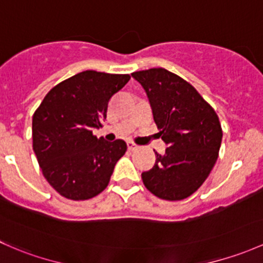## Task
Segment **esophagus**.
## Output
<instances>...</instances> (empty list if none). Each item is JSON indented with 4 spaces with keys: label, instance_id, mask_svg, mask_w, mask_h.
Here are the masks:
<instances>
[{
    "label": "esophagus",
    "instance_id": "esophagus-1",
    "mask_svg": "<svg viewBox=\"0 0 263 263\" xmlns=\"http://www.w3.org/2000/svg\"><path fill=\"white\" fill-rule=\"evenodd\" d=\"M127 146H128V150L129 151H134V150H136L137 147H139V146H137L136 143L131 142V141H129V142H127Z\"/></svg>",
    "mask_w": 263,
    "mask_h": 263
}]
</instances>
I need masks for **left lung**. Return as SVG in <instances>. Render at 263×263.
<instances>
[{
	"instance_id": "left-lung-1",
	"label": "left lung",
	"mask_w": 263,
	"mask_h": 263,
	"mask_svg": "<svg viewBox=\"0 0 263 263\" xmlns=\"http://www.w3.org/2000/svg\"><path fill=\"white\" fill-rule=\"evenodd\" d=\"M153 108L159 135L167 145L156 154L145 186L165 200H181L201 186L218 159L222 127L215 110L192 84L162 68L135 71ZM155 151V150H154Z\"/></svg>"
}]
</instances>
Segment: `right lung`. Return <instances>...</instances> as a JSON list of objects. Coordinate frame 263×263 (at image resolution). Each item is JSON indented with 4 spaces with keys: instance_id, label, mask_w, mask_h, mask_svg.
<instances>
[{
    "instance_id": "1",
    "label": "right lung",
    "mask_w": 263,
    "mask_h": 263,
    "mask_svg": "<svg viewBox=\"0 0 263 263\" xmlns=\"http://www.w3.org/2000/svg\"><path fill=\"white\" fill-rule=\"evenodd\" d=\"M131 77L85 70L59 83L32 117V148L49 184L63 197L85 200L103 192L127 145L97 139L108 101Z\"/></svg>"
}]
</instances>
